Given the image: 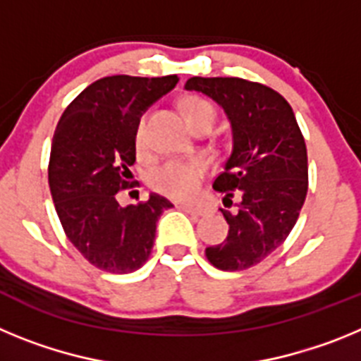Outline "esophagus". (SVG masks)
<instances>
[{
    "mask_svg": "<svg viewBox=\"0 0 361 361\" xmlns=\"http://www.w3.org/2000/svg\"><path fill=\"white\" fill-rule=\"evenodd\" d=\"M177 208L183 209V212H186V213H190V215H197V216H200L206 213V209L199 208V206H191V204H177Z\"/></svg>",
    "mask_w": 361,
    "mask_h": 361,
    "instance_id": "obj_1",
    "label": "esophagus"
}]
</instances>
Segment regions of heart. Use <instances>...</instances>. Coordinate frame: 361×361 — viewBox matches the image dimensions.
Masks as SVG:
<instances>
[{
	"mask_svg": "<svg viewBox=\"0 0 361 361\" xmlns=\"http://www.w3.org/2000/svg\"><path fill=\"white\" fill-rule=\"evenodd\" d=\"M184 111L188 123L195 126L199 121L212 119L215 123L216 110L209 101L202 97L184 99ZM133 142L137 148H142L146 142V116H141L133 130ZM206 175V164L200 161H168L152 171L149 186L166 197L177 200H190L199 193L202 178Z\"/></svg>",
	"mask_w": 361,
	"mask_h": 361,
	"instance_id": "heart-1",
	"label": "heart"
}]
</instances>
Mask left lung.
I'll use <instances>...</instances> for the list:
<instances>
[{
  "instance_id": "obj_1",
  "label": "left lung",
  "mask_w": 361,
  "mask_h": 361,
  "mask_svg": "<svg viewBox=\"0 0 361 361\" xmlns=\"http://www.w3.org/2000/svg\"><path fill=\"white\" fill-rule=\"evenodd\" d=\"M186 90L202 92L224 108L233 149L213 190L224 200L240 197L237 213L224 212L229 231L206 247L222 271L257 266L288 238L307 195V148L293 108L279 92L240 78H191Z\"/></svg>"
}]
</instances>
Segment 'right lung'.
Wrapping results in <instances>:
<instances>
[{"instance_id":"add662e5","label":"right lung","mask_w":361,"mask_h":361,"mask_svg":"<svg viewBox=\"0 0 361 361\" xmlns=\"http://www.w3.org/2000/svg\"><path fill=\"white\" fill-rule=\"evenodd\" d=\"M177 75H110L86 86L57 123L49 162L54 206L68 240L99 269L132 273L152 253L157 220L173 204L161 195L119 206L132 188L137 119L173 90Z\"/></svg>"}]
</instances>
